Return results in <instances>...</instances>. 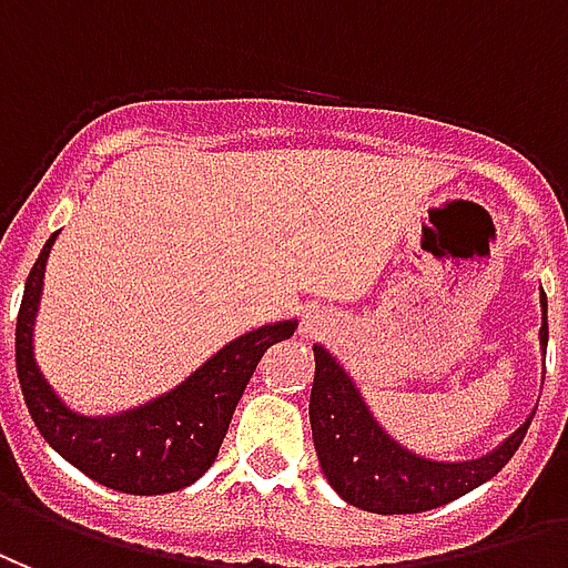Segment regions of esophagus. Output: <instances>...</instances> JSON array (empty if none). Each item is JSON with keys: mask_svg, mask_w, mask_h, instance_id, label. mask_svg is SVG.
<instances>
[{"mask_svg": "<svg viewBox=\"0 0 568 568\" xmlns=\"http://www.w3.org/2000/svg\"><path fill=\"white\" fill-rule=\"evenodd\" d=\"M326 326V317L321 312H305V333L317 335Z\"/></svg>", "mask_w": 568, "mask_h": 568, "instance_id": "1", "label": "esophagus"}]
</instances>
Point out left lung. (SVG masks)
Instances as JSON below:
<instances>
[{"label": "left lung", "mask_w": 568, "mask_h": 568, "mask_svg": "<svg viewBox=\"0 0 568 568\" xmlns=\"http://www.w3.org/2000/svg\"><path fill=\"white\" fill-rule=\"evenodd\" d=\"M541 347H548V300L541 293ZM314 450L326 481L345 503L372 515H417L466 496L490 481L508 459L515 457L527 436V424L517 426L503 445L487 457L469 463H436L396 445L378 420L369 415L363 396L347 372L314 347L312 403Z\"/></svg>", "instance_id": "left-lung-1"}]
</instances>
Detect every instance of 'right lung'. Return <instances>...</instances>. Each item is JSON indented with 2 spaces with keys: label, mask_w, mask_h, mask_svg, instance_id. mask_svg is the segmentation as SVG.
I'll use <instances>...</instances> for the list:
<instances>
[{
  "label": "right lung",
  "mask_w": 568,
  "mask_h": 568,
  "mask_svg": "<svg viewBox=\"0 0 568 568\" xmlns=\"http://www.w3.org/2000/svg\"><path fill=\"white\" fill-rule=\"evenodd\" d=\"M53 239L57 233L29 272L18 314V378L29 415L60 457L111 490L156 496L187 487L217 457L260 357L266 347L290 338L296 321H278L239 335L184 384L153 403L111 417L74 415L60 403L32 357V324Z\"/></svg>",
  "instance_id": "obj_1"
}]
</instances>
